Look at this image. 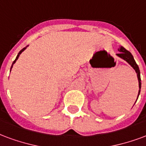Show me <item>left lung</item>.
Returning a JSON list of instances; mask_svg holds the SVG:
<instances>
[{
	"label": "left lung",
	"mask_w": 146,
	"mask_h": 146,
	"mask_svg": "<svg viewBox=\"0 0 146 146\" xmlns=\"http://www.w3.org/2000/svg\"><path fill=\"white\" fill-rule=\"evenodd\" d=\"M118 51L120 52V53L116 54L117 56L121 58L124 60H125L126 62H128V64L130 65L131 67L133 68L134 70H135V72L137 73V76H138V80H139V95H138V98H139V94H140V90H141V77H140V70H139V66L137 65V63L135 61V59L133 58V56L131 55L130 52H128V50H126L124 47L121 46L120 48H118ZM138 99V98H137Z\"/></svg>",
	"instance_id": "obj_1"
}]
</instances>
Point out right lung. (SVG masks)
<instances>
[{
  "mask_svg": "<svg viewBox=\"0 0 146 146\" xmlns=\"http://www.w3.org/2000/svg\"><path fill=\"white\" fill-rule=\"evenodd\" d=\"M27 47H28V46H26V47H25V48H22V49H21V51H20V52H18V56H17V57H16V59H15V61H14V62H13L12 66H11V69H12V67H13V65H14V64H15V62H16V61H17V59H18V57H19V56H20V55H21V52H23L24 50H25V48H27Z\"/></svg>",
  "mask_w": 146,
  "mask_h": 146,
  "instance_id": "obj_1",
  "label": "right lung"
}]
</instances>
